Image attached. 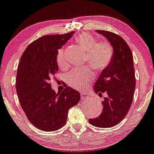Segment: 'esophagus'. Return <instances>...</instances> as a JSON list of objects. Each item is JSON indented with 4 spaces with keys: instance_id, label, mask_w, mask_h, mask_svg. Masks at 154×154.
<instances>
[{
    "instance_id": "obj_1",
    "label": "esophagus",
    "mask_w": 154,
    "mask_h": 154,
    "mask_svg": "<svg viewBox=\"0 0 154 154\" xmlns=\"http://www.w3.org/2000/svg\"><path fill=\"white\" fill-rule=\"evenodd\" d=\"M80 98H81V99H82V100H84L87 99V98H88L89 97L87 94H82V92H81V93H80Z\"/></svg>"
}]
</instances>
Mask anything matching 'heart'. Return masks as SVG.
I'll return each mask as SVG.
<instances>
[{"label":"heart","mask_w":154,"mask_h":154,"mask_svg":"<svg viewBox=\"0 0 154 154\" xmlns=\"http://www.w3.org/2000/svg\"><path fill=\"white\" fill-rule=\"evenodd\" d=\"M76 42L86 51L85 62L96 72L104 70L111 63L113 56V48L107 42H97L91 35L82 33L76 37ZM57 64L59 68L64 69L68 66L64 49L61 48L56 56ZM93 73L88 68L72 69L64 76V81L71 88L84 91L91 82Z\"/></svg>","instance_id":"obj_1"}]
</instances>
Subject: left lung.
I'll use <instances>...</instances> for the list:
<instances>
[{
  "mask_svg": "<svg viewBox=\"0 0 154 154\" xmlns=\"http://www.w3.org/2000/svg\"><path fill=\"white\" fill-rule=\"evenodd\" d=\"M106 38L113 48L111 63L102 71L94 86L96 94H106L102 102L103 112L89 123L101 128L119 123L131 107L135 88V69L131 49L125 41L112 32L96 31Z\"/></svg>",
  "mask_w": 154,
  "mask_h": 154,
  "instance_id": "1",
  "label": "left lung"
}]
</instances>
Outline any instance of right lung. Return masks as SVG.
<instances>
[{
  "instance_id": "right-lung-1",
  "label": "right lung",
  "mask_w": 154,
  "mask_h": 154,
  "mask_svg": "<svg viewBox=\"0 0 154 154\" xmlns=\"http://www.w3.org/2000/svg\"><path fill=\"white\" fill-rule=\"evenodd\" d=\"M74 33L40 37L28 45L20 60L16 79L19 102L31 123L42 131L64 126L69 109L80 100L79 92L71 87L66 86L57 94L50 84L58 71L57 51Z\"/></svg>"
}]
</instances>
